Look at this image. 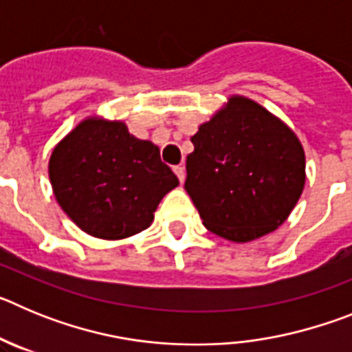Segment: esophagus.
Segmentation results:
<instances>
[{"label":"esophagus","mask_w":352,"mask_h":352,"mask_svg":"<svg viewBox=\"0 0 352 352\" xmlns=\"http://www.w3.org/2000/svg\"><path fill=\"white\" fill-rule=\"evenodd\" d=\"M174 173H176V176H178L179 183L185 182V167H183V166H176V167H174Z\"/></svg>","instance_id":"obj_1"}]
</instances>
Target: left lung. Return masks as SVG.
Segmentation results:
<instances>
[{"mask_svg":"<svg viewBox=\"0 0 352 352\" xmlns=\"http://www.w3.org/2000/svg\"><path fill=\"white\" fill-rule=\"evenodd\" d=\"M192 144L185 190L206 229L247 243L285 222L305 186L303 146L285 123L231 96Z\"/></svg>","mask_w":352,"mask_h":352,"instance_id":"1","label":"left lung"}]
</instances>
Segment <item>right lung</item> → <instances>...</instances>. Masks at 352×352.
I'll list each match as a JSON object with an SVG mask.
<instances>
[{
	"instance_id": "obj_1",
	"label": "right lung",
	"mask_w": 352,
	"mask_h": 352,
	"mask_svg": "<svg viewBox=\"0 0 352 352\" xmlns=\"http://www.w3.org/2000/svg\"><path fill=\"white\" fill-rule=\"evenodd\" d=\"M49 178L61 210L102 239L144 231L162 197L179 185L158 146L102 118L80 121L52 149Z\"/></svg>"
}]
</instances>
